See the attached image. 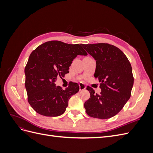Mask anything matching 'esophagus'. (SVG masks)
Instances as JSON below:
<instances>
[{
    "instance_id": "obj_1",
    "label": "esophagus",
    "mask_w": 153,
    "mask_h": 153,
    "mask_svg": "<svg viewBox=\"0 0 153 153\" xmlns=\"http://www.w3.org/2000/svg\"><path fill=\"white\" fill-rule=\"evenodd\" d=\"M85 89H86V86L84 84H82V83H80V84H79V90H80V91H82L84 90Z\"/></svg>"
}]
</instances>
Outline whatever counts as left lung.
I'll list each match as a JSON object with an SVG mask.
<instances>
[{
  "label": "left lung",
  "mask_w": 153,
  "mask_h": 153,
  "mask_svg": "<svg viewBox=\"0 0 153 153\" xmlns=\"http://www.w3.org/2000/svg\"><path fill=\"white\" fill-rule=\"evenodd\" d=\"M96 60L94 76L101 83L100 94L88 86L90 98L84 103L90 117L101 119L115 116L131 96L134 78L131 64L122 51L108 43L82 44Z\"/></svg>",
  "instance_id": "obj_1"
}]
</instances>
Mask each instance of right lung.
Masks as SVG:
<instances>
[{
    "label": "right lung",
    "mask_w": 153,
    "mask_h": 153,
    "mask_svg": "<svg viewBox=\"0 0 153 153\" xmlns=\"http://www.w3.org/2000/svg\"><path fill=\"white\" fill-rule=\"evenodd\" d=\"M78 55H87L80 45L59 41L46 42L30 53L25 68V85L29 103L37 113L57 117L65 112L69 100L79 91V85L70 82L63 90L55 82L69 73V67Z\"/></svg>",
    "instance_id": "right-lung-1"
}]
</instances>
